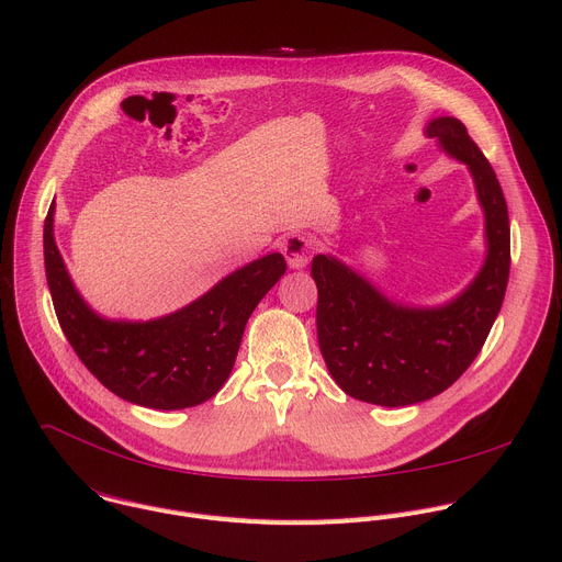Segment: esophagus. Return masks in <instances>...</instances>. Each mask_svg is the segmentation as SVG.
<instances>
[{
  "instance_id": "34e87169",
  "label": "esophagus",
  "mask_w": 562,
  "mask_h": 562,
  "mask_svg": "<svg viewBox=\"0 0 562 562\" xmlns=\"http://www.w3.org/2000/svg\"><path fill=\"white\" fill-rule=\"evenodd\" d=\"M316 246L318 244H316V239L312 235H307V233H291V235H286L282 239L280 250H282L284 260H286V265L291 269H302V267H307V262L312 260Z\"/></svg>"
}]
</instances>
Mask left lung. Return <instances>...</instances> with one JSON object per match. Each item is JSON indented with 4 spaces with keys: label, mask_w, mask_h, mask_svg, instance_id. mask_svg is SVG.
<instances>
[{
    "label": "left lung",
    "mask_w": 562,
    "mask_h": 562,
    "mask_svg": "<svg viewBox=\"0 0 562 562\" xmlns=\"http://www.w3.org/2000/svg\"><path fill=\"white\" fill-rule=\"evenodd\" d=\"M426 134L464 161L477 186L488 255L473 284L446 307L411 310L327 255L312 262L318 342L329 374L349 396L387 407L426 401L471 368L499 314L512 269L506 199L488 159L459 119H435Z\"/></svg>",
    "instance_id": "left-lung-1"
}]
</instances>
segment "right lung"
Masks as SVG:
<instances>
[{
    "label": "right lung",
    "instance_id": "obj_1",
    "mask_svg": "<svg viewBox=\"0 0 562 562\" xmlns=\"http://www.w3.org/2000/svg\"><path fill=\"white\" fill-rule=\"evenodd\" d=\"M44 269L58 323L85 368L116 396L181 411L226 383L248 316L284 276L280 252L224 278L186 310L149 323L98 318L76 293L54 239V203L44 220Z\"/></svg>",
    "mask_w": 562,
    "mask_h": 562
}]
</instances>
